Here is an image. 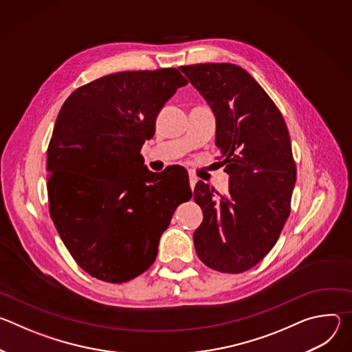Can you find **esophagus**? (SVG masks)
<instances>
[{
    "label": "esophagus",
    "instance_id": "1",
    "mask_svg": "<svg viewBox=\"0 0 352 352\" xmlns=\"http://www.w3.org/2000/svg\"><path fill=\"white\" fill-rule=\"evenodd\" d=\"M197 179H199V178H197L193 173H189V185H190V189H192V190L195 189V185H196Z\"/></svg>",
    "mask_w": 352,
    "mask_h": 352
}]
</instances>
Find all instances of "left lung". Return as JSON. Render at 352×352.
I'll list each match as a JSON object with an SVG mask.
<instances>
[{
  "label": "left lung",
  "mask_w": 352,
  "mask_h": 352,
  "mask_svg": "<svg viewBox=\"0 0 352 352\" xmlns=\"http://www.w3.org/2000/svg\"><path fill=\"white\" fill-rule=\"evenodd\" d=\"M216 116V146L230 175L228 192L199 181L195 202L204 221L193 232L199 259L221 273H242L276 245L291 212L296 178L285 121L269 94L234 64L179 68Z\"/></svg>",
  "instance_id": "left-lung-1"
}]
</instances>
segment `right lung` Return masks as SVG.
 Segmentation results:
<instances>
[{"label":"right lung","mask_w":352,"mask_h":352,"mask_svg":"<svg viewBox=\"0 0 352 352\" xmlns=\"http://www.w3.org/2000/svg\"><path fill=\"white\" fill-rule=\"evenodd\" d=\"M186 83L175 68L117 72L74 90L58 113L47 148L50 216L91 277L120 284L146 272L192 197L185 177L150 173L140 156L159 111Z\"/></svg>","instance_id":"obj_1"}]
</instances>
